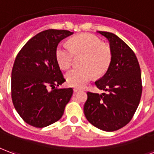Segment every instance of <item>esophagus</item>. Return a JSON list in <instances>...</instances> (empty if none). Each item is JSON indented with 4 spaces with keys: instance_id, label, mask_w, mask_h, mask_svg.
<instances>
[{
    "instance_id": "34e87169",
    "label": "esophagus",
    "mask_w": 154,
    "mask_h": 154,
    "mask_svg": "<svg viewBox=\"0 0 154 154\" xmlns=\"http://www.w3.org/2000/svg\"><path fill=\"white\" fill-rule=\"evenodd\" d=\"M73 91H74V93H77V92L80 91V90H79V89H77V88H74Z\"/></svg>"
}]
</instances>
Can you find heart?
I'll return each instance as SVG.
<instances>
[{
    "instance_id": "b5f03b06",
    "label": "heart",
    "mask_w": 154,
    "mask_h": 154,
    "mask_svg": "<svg viewBox=\"0 0 154 154\" xmlns=\"http://www.w3.org/2000/svg\"><path fill=\"white\" fill-rule=\"evenodd\" d=\"M76 57H82L80 66L66 74L70 86L81 88L85 86L94 76L101 77L108 71L112 61V51L102 43L98 36L89 33L77 35L70 40V45L62 42L55 51V58L60 68H70Z\"/></svg>"
}]
</instances>
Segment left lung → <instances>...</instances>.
I'll use <instances>...</instances> for the list:
<instances>
[{
  "instance_id": "obj_1",
  "label": "left lung",
  "mask_w": 154,
  "mask_h": 154,
  "mask_svg": "<svg viewBox=\"0 0 154 154\" xmlns=\"http://www.w3.org/2000/svg\"><path fill=\"white\" fill-rule=\"evenodd\" d=\"M109 42L112 61L108 71L95 82L108 93L87 92L84 113L90 123L104 131H114L131 120L142 94L140 64L135 53L117 35L98 32Z\"/></svg>"
}]
</instances>
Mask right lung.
I'll return each mask as SVG.
<instances>
[{"instance_id":"right-lung-1","label":"right lung","mask_w":154,"mask_h":154,"mask_svg":"<svg viewBox=\"0 0 154 154\" xmlns=\"http://www.w3.org/2000/svg\"><path fill=\"white\" fill-rule=\"evenodd\" d=\"M73 34L48 29L31 38L14 60L11 96L16 111L26 123L42 128L62 118L72 89H54L65 82L55 58L58 44Z\"/></svg>"}]
</instances>
